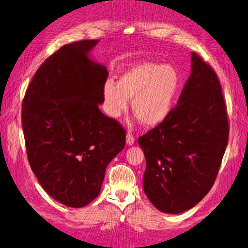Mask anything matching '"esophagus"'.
Returning <instances> with one entry per match:
<instances>
[{
	"label": "esophagus",
	"instance_id": "esophagus-1",
	"mask_svg": "<svg viewBox=\"0 0 248 248\" xmlns=\"http://www.w3.org/2000/svg\"><path fill=\"white\" fill-rule=\"evenodd\" d=\"M125 140H127V145L131 146V145L134 144L135 139H134V137L131 133H127V138H125Z\"/></svg>",
	"mask_w": 248,
	"mask_h": 248
}]
</instances>
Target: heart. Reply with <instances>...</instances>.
<instances>
[{
  "label": "heart",
  "mask_w": 248,
  "mask_h": 248,
  "mask_svg": "<svg viewBox=\"0 0 248 248\" xmlns=\"http://www.w3.org/2000/svg\"><path fill=\"white\" fill-rule=\"evenodd\" d=\"M182 89V77L171 64L143 61L129 66L117 84L105 81L102 90L105 113L119 118L132 99V111L148 128L157 127L171 115Z\"/></svg>",
  "instance_id": "obj_1"
}]
</instances>
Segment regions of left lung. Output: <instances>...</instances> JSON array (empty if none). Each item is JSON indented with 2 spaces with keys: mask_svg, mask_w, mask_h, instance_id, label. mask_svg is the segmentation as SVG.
I'll return each instance as SVG.
<instances>
[{
  "mask_svg": "<svg viewBox=\"0 0 248 248\" xmlns=\"http://www.w3.org/2000/svg\"><path fill=\"white\" fill-rule=\"evenodd\" d=\"M229 124L220 82L191 52V74L166 121L140 137L146 159L145 195L159 211L179 214L214 185L228 144Z\"/></svg>",
  "mask_w": 248,
  "mask_h": 248,
  "instance_id": "obj_1",
  "label": "left lung"
}]
</instances>
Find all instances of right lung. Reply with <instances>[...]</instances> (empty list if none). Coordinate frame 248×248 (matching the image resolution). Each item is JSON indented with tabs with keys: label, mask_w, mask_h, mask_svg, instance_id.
<instances>
[{
	"label": "right lung",
	"mask_w": 248,
	"mask_h": 248,
	"mask_svg": "<svg viewBox=\"0 0 248 248\" xmlns=\"http://www.w3.org/2000/svg\"><path fill=\"white\" fill-rule=\"evenodd\" d=\"M98 40L67 44L38 67L22 103L28 160L48 195L70 207L99 196L125 131L99 108L108 72L90 58Z\"/></svg>",
	"instance_id": "1"
}]
</instances>
